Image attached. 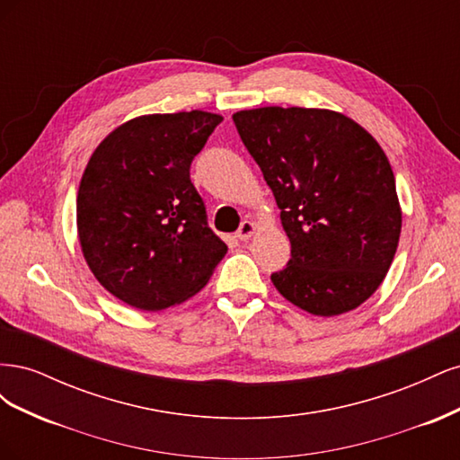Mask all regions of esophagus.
<instances>
[{"instance_id": "obj_1", "label": "esophagus", "mask_w": 460, "mask_h": 460, "mask_svg": "<svg viewBox=\"0 0 460 460\" xmlns=\"http://www.w3.org/2000/svg\"><path fill=\"white\" fill-rule=\"evenodd\" d=\"M255 230H257L255 222H252V220H243L242 225H240V228H238V232H235V235H238V240L247 242V240L252 238V235L255 234Z\"/></svg>"}]
</instances>
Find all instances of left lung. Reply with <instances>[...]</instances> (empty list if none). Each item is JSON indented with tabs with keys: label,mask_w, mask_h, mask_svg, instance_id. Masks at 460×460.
I'll return each instance as SVG.
<instances>
[{
	"label": "left lung",
	"mask_w": 460,
	"mask_h": 460,
	"mask_svg": "<svg viewBox=\"0 0 460 460\" xmlns=\"http://www.w3.org/2000/svg\"><path fill=\"white\" fill-rule=\"evenodd\" d=\"M232 119L291 243L270 276L276 289L318 316L358 307L392 267L401 234L395 176L378 142L328 109L261 107Z\"/></svg>",
	"instance_id": "left-lung-1"
}]
</instances>
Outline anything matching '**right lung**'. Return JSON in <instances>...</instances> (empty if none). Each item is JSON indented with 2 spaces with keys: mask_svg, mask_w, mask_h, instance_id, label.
I'll return each instance as SVG.
<instances>
[{
  "mask_svg": "<svg viewBox=\"0 0 460 460\" xmlns=\"http://www.w3.org/2000/svg\"><path fill=\"white\" fill-rule=\"evenodd\" d=\"M220 122L205 111L132 119L97 146L82 174V253L97 282L130 307L186 301L228 252L190 180L193 157Z\"/></svg>",
  "mask_w": 460,
  "mask_h": 460,
  "instance_id": "obj_1",
  "label": "right lung"
}]
</instances>
